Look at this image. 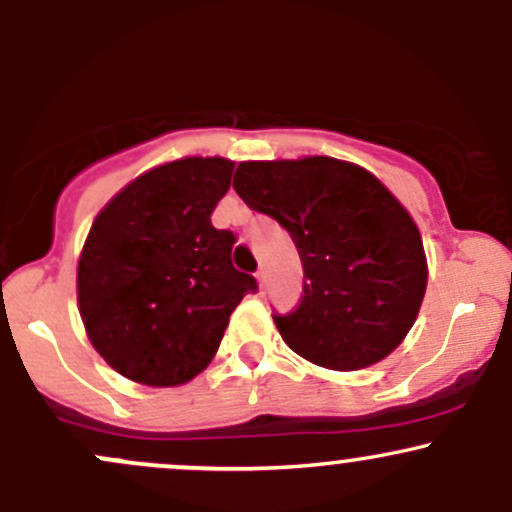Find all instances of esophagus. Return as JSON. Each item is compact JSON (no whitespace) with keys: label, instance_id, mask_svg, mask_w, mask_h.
Masks as SVG:
<instances>
[{"label":"esophagus","instance_id":"1","mask_svg":"<svg viewBox=\"0 0 512 512\" xmlns=\"http://www.w3.org/2000/svg\"><path fill=\"white\" fill-rule=\"evenodd\" d=\"M255 276H257V284H260V291L264 293V289H267V274H264V272H257Z\"/></svg>","mask_w":512,"mask_h":512}]
</instances>
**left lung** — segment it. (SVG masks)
<instances>
[{"instance_id":"left-lung-1","label":"left lung","mask_w":512,"mask_h":512,"mask_svg":"<svg viewBox=\"0 0 512 512\" xmlns=\"http://www.w3.org/2000/svg\"><path fill=\"white\" fill-rule=\"evenodd\" d=\"M233 190L289 231L303 298L274 313L284 342L330 370H358L395 351L419 315L426 255L407 209L368 170L337 158L240 163Z\"/></svg>"}]
</instances>
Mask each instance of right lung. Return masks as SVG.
<instances>
[{
	"instance_id": "add662e5",
	"label": "right lung",
	"mask_w": 512,
	"mask_h": 512,
	"mask_svg": "<svg viewBox=\"0 0 512 512\" xmlns=\"http://www.w3.org/2000/svg\"><path fill=\"white\" fill-rule=\"evenodd\" d=\"M226 158L158 166L105 207L88 231L76 289L88 339L117 373L170 387L195 378L219 349L252 274L231 262L236 236L211 226L231 187Z\"/></svg>"
}]
</instances>
